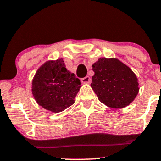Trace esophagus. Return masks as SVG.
<instances>
[{
	"instance_id": "obj_1",
	"label": "esophagus",
	"mask_w": 161,
	"mask_h": 161,
	"mask_svg": "<svg viewBox=\"0 0 161 161\" xmlns=\"http://www.w3.org/2000/svg\"><path fill=\"white\" fill-rule=\"evenodd\" d=\"M90 81L91 79L90 76H86V77L81 79V82H82V83H89V82H90Z\"/></svg>"
}]
</instances>
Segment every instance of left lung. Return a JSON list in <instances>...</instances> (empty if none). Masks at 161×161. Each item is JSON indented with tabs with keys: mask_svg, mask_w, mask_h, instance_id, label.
Wrapping results in <instances>:
<instances>
[{
	"mask_svg": "<svg viewBox=\"0 0 161 161\" xmlns=\"http://www.w3.org/2000/svg\"><path fill=\"white\" fill-rule=\"evenodd\" d=\"M91 87L99 100L117 109L130 104L139 92L138 79L127 65L116 58H100L92 64Z\"/></svg>",
	"mask_w": 161,
	"mask_h": 161,
	"instance_id": "8db88e82",
	"label": "left lung"
}]
</instances>
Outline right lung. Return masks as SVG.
I'll return each mask as SVG.
<instances>
[{
  "mask_svg": "<svg viewBox=\"0 0 161 161\" xmlns=\"http://www.w3.org/2000/svg\"><path fill=\"white\" fill-rule=\"evenodd\" d=\"M81 82L65 68L64 61H47L36 73L32 92L35 100L44 109L58 113L75 103Z\"/></svg>",
  "mask_w": 161,
  "mask_h": 161,
  "instance_id": "obj_1",
  "label": "right lung"
}]
</instances>
